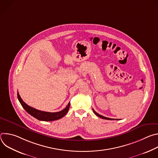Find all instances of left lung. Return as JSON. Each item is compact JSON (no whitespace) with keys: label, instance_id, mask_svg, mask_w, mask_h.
<instances>
[{"label":"left lung","instance_id":"left-lung-1","mask_svg":"<svg viewBox=\"0 0 158 158\" xmlns=\"http://www.w3.org/2000/svg\"><path fill=\"white\" fill-rule=\"evenodd\" d=\"M93 112H94V113L96 115V116H98V117H99V118H102V119H107V120H113L112 119H111V118H106V117H104V116H101V115H100V114H99L98 113H97V112L93 109ZM115 120H118V119H115Z\"/></svg>","mask_w":158,"mask_h":158}]
</instances>
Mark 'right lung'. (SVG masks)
I'll list each match as a JSON object with an SVG mask.
<instances>
[{
	"instance_id": "right-lung-1",
	"label": "right lung",
	"mask_w": 158,
	"mask_h": 158,
	"mask_svg": "<svg viewBox=\"0 0 158 158\" xmlns=\"http://www.w3.org/2000/svg\"><path fill=\"white\" fill-rule=\"evenodd\" d=\"M17 98L22 106L24 107V109L28 112V113L31 114L32 116H33L34 118L40 121H56V120L59 119L63 118L67 113V112H68L70 107V102H69L68 104H67V106L65 109H64L63 110L59 112H49L41 111L35 108H33L28 106L27 104H26L21 99L18 92H17Z\"/></svg>"
}]
</instances>
